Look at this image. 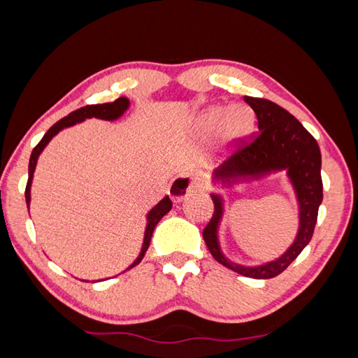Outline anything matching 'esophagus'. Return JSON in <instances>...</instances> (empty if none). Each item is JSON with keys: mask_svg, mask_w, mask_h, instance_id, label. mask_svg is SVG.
Listing matches in <instances>:
<instances>
[{"mask_svg": "<svg viewBox=\"0 0 358 358\" xmlns=\"http://www.w3.org/2000/svg\"><path fill=\"white\" fill-rule=\"evenodd\" d=\"M203 180L199 175H178L169 186V195L173 201H181L196 191H201Z\"/></svg>", "mask_w": 358, "mask_h": 358, "instance_id": "obj_1", "label": "esophagus"}]
</instances>
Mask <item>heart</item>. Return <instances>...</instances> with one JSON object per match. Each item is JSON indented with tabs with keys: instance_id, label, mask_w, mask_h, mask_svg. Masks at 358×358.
Listing matches in <instances>:
<instances>
[{
	"instance_id": "heart-1",
	"label": "heart",
	"mask_w": 358,
	"mask_h": 358,
	"mask_svg": "<svg viewBox=\"0 0 358 358\" xmlns=\"http://www.w3.org/2000/svg\"><path fill=\"white\" fill-rule=\"evenodd\" d=\"M255 124V113L245 104L232 108L212 106L201 112L195 121V131L206 136L218 131L220 138L224 144H234L252 132Z\"/></svg>"
}]
</instances>
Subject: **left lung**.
Wrapping results in <instances>:
<instances>
[{"label": "left lung", "instance_id": "obj_1", "mask_svg": "<svg viewBox=\"0 0 358 358\" xmlns=\"http://www.w3.org/2000/svg\"><path fill=\"white\" fill-rule=\"evenodd\" d=\"M258 120V132L240 140L237 149L214 172L224 185L258 178L272 171H287L300 206V227L294 245L277 260L255 268L231 263L218 246L217 229L223 214L222 199L212 194L214 214L203 231V238L215 260L234 272L250 278H272L283 272L313 238L318 208L323 200L322 154L315 138L281 106L264 98L245 96Z\"/></svg>", "mask_w": 358, "mask_h": 358}]
</instances>
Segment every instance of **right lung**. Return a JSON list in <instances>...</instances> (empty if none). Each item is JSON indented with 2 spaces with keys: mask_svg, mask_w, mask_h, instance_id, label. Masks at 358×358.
I'll return each instance as SVG.
<instances>
[{
  "mask_svg": "<svg viewBox=\"0 0 358 358\" xmlns=\"http://www.w3.org/2000/svg\"><path fill=\"white\" fill-rule=\"evenodd\" d=\"M129 108V100L126 96H121L118 98V100H115L113 103H104V104H89V106H85V108H80L77 110H73L72 113H69V115L62 118L59 121H57L55 124H53L48 132L44 134V136L41 138V141L36 144V146L32 150V155H30V162H29V180H27V185H26V203H27V208H29V203H30V185H32V180H34V171H35V166H36V162H38V157H40V154L43 152V149L48 146V143L64 127H69V126H73L77 123H81L83 120L86 118H101V120H117L120 118L123 113L126 112V109ZM172 209V201L169 196H164V199L159 201L155 208H152L150 212L148 214V226H146V232H144V241H143V248H141V252L140 255L136 257V260L129 266V269H132L134 266L138 264L141 260L144 254H146V250L149 248V243H150V238H152V234H154V229L157 223L162 220L167 212H169Z\"/></svg>",
  "mask_w": 358,
  "mask_h": 358,
  "instance_id": "1",
  "label": "right lung"
}]
</instances>
